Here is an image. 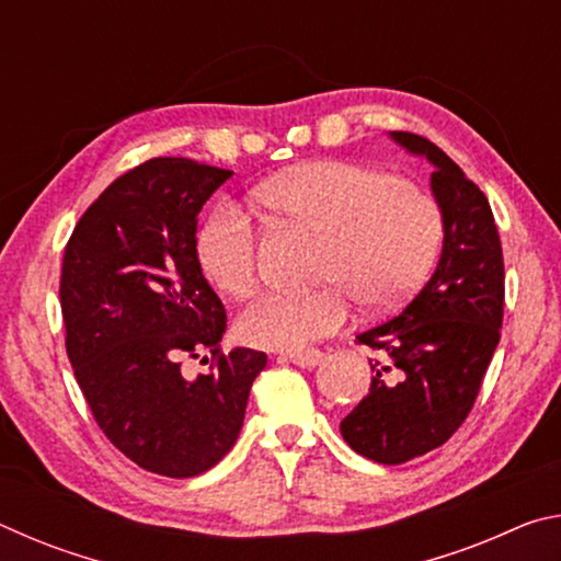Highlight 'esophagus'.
Segmentation results:
<instances>
[{
  "label": "esophagus",
  "mask_w": 561,
  "mask_h": 561,
  "mask_svg": "<svg viewBox=\"0 0 561 561\" xmlns=\"http://www.w3.org/2000/svg\"><path fill=\"white\" fill-rule=\"evenodd\" d=\"M282 358L289 360V364H294V366L314 368L317 364H321L324 354H321V351H317V348H311V351H299V354H284Z\"/></svg>",
  "instance_id": "1"
}]
</instances>
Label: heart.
I'll use <instances>...</instances> for the list:
<instances>
[{"instance_id":"1","label":"heart","mask_w":561,"mask_h":561,"mask_svg":"<svg viewBox=\"0 0 561 561\" xmlns=\"http://www.w3.org/2000/svg\"><path fill=\"white\" fill-rule=\"evenodd\" d=\"M260 207L287 230L319 237L317 282L301 294L267 291L237 321L260 348L301 351L346 324L351 299L364 311H388L413 297L438 260L445 220L438 201L391 170L317 160L264 183ZM201 262L230 297L254 289L262 234L237 207H220L201 232Z\"/></svg>"}]
</instances>
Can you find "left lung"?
<instances>
[{
	"instance_id": "1",
	"label": "left lung",
	"mask_w": 561,
	"mask_h": 561,
	"mask_svg": "<svg viewBox=\"0 0 561 561\" xmlns=\"http://www.w3.org/2000/svg\"><path fill=\"white\" fill-rule=\"evenodd\" d=\"M391 138L433 163L445 237L423 289L393 319L356 336L378 358L368 360L371 388L341 421V435L381 465L421 458L453 438L480 393L505 311V262L485 193L428 138L408 130Z\"/></svg>"
}]
</instances>
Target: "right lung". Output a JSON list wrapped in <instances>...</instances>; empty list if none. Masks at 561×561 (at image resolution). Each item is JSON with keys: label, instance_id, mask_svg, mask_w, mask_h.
<instances>
[{"label": "right lung", "instance_id": "obj_1", "mask_svg": "<svg viewBox=\"0 0 561 561\" xmlns=\"http://www.w3.org/2000/svg\"><path fill=\"white\" fill-rule=\"evenodd\" d=\"M227 178L187 158L146 160L103 190L64 250L76 381L103 435L165 478H195L230 453L267 366L264 351H222L227 314L197 260V215ZM190 357L211 368L187 375Z\"/></svg>", "mask_w": 561, "mask_h": 561}]
</instances>
